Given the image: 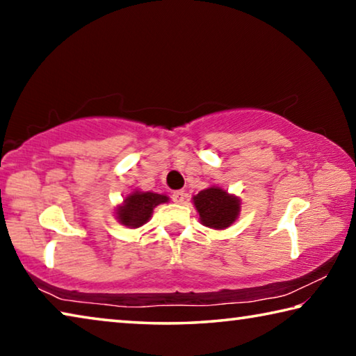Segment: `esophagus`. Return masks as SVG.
I'll use <instances>...</instances> for the list:
<instances>
[{
  "mask_svg": "<svg viewBox=\"0 0 356 356\" xmlns=\"http://www.w3.org/2000/svg\"><path fill=\"white\" fill-rule=\"evenodd\" d=\"M171 197H172V201L176 202V204H184L185 200H186V193L182 191V190H177V191L172 193Z\"/></svg>",
  "mask_w": 356,
  "mask_h": 356,
  "instance_id": "34e87169",
  "label": "esophagus"
}]
</instances>
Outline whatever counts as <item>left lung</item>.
<instances>
[{"label":"left lung","mask_w":356,"mask_h":356,"mask_svg":"<svg viewBox=\"0 0 356 356\" xmlns=\"http://www.w3.org/2000/svg\"><path fill=\"white\" fill-rule=\"evenodd\" d=\"M193 204L202 225L212 229L229 227L240 213L238 197L215 185L193 196Z\"/></svg>","instance_id":"obj_1"}]
</instances>
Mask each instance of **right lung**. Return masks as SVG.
<instances>
[{
	"label": "right lung",
	"instance_id": "obj_1",
	"mask_svg": "<svg viewBox=\"0 0 356 356\" xmlns=\"http://www.w3.org/2000/svg\"><path fill=\"white\" fill-rule=\"evenodd\" d=\"M170 201V197L165 195L152 191H134L125 197L124 202L116 209V216L120 225L127 227H140L144 222H147L152 216L154 209L159 204Z\"/></svg>",
	"mask_w": 356,
	"mask_h": 356
}]
</instances>
